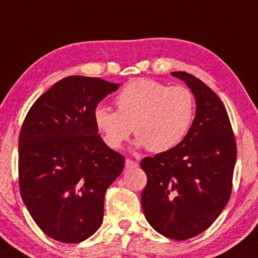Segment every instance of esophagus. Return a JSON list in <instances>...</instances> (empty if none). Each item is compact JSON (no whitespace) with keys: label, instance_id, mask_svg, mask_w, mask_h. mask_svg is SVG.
<instances>
[{"label":"esophagus","instance_id":"1","mask_svg":"<svg viewBox=\"0 0 258 258\" xmlns=\"http://www.w3.org/2000/svg\"><path fill=\"white\" fill-rule=\"evenodd\" d=\"M139 164L136 163V161L132 160V159H126L125 160V168L126 170H129V168H134V167H138Z\"/></svg>","mask_w":258,"mask_h":258}]
</instances>
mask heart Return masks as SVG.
Returning <instances> with one entry per match:
<instances>
[{
    "label": "heart",
    "instance_id": "b5f03b06",
    "mask_svg": "<svg viewBox=\"0 0 258 258\" xmlns=\"http://www.w3.org/2000/svg\"><path fill=\"white\" fill-rule=\"evenodd\" d=\"M117 111L98 106L93 118L109 147L118 149L134 129L136 145L154 153L182 142L196 114V98L185 86L138 79L126 84L116 99Z\"/></svg>",
    "mask_w": 258,
    "mask_h": 258
}]
</instances>
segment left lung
Here are the masks:
<instances>
[{"mask_svg":"<svg viewBox=\"0 0 258 258\" xmlns=\"http://www.w3.org/2000/svg\"><path fill=\"white\" fill-rule=\"evenodd\" d=\"M171 74L192 91L196 116L179 145L141 160L147 174L141 203L155 231L185 240L206 231L227 205L237 144L220 98L189 73Z\"/></svg>","mask_w":258,"mask_h":258,"instance_id":"obj_1","label":"left lung"}]
</instances>
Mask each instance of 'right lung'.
I'll use <instances>...</instances> for the list:
<instances>
[{"label": "right lung", "instance_id": "right-lung-1", "mask_svg": "<svg viewBox=\"0 0 258 258\" xmlns=\"http://www.w3.org/2000/svg\"><path fill=\"white\" fill-rule=\"evenodd\" d=\"M119 87L73 75L36 100L19 136V186L25 206L46 236L80 243L100 227L104 196L125 158L98 134L93 113Z\"/></svg>", "mask_w": 258, "mask_h": 258}]
</instances>
